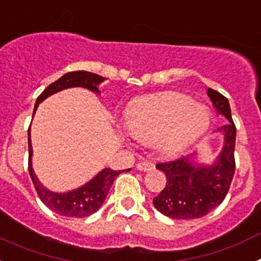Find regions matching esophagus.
<instances>
[{
	"mask_svg": "<svg viewBox=\"0 0 261 261\" xmlns=\"http://www.w3.org/2000/svg\"><path fill=\"white\" fill-rule=\"evenodd\" d=\"M136 168H137L138 171H150L154 168V163L153 162H138L136 165Z\"/></svg>",
	"mask_w": 261,
	"mask_h": 261,
	"instance_id": "obj_1",
	"label": "esophagus"
}]
</instances>
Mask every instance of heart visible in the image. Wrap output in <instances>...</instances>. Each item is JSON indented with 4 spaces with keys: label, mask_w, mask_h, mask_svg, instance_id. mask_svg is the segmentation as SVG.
Masks as SVG:
<instances>
[{
    "label": "heart",
    "mask_w": 261,
    "mask_h": 261,
    "mask_svg": "<svg viewBox=\"0 0 261 261\" xmlns=\"http://www.w3.org/2000/svg\"><path fill=\"white\" fill-rule=\"evenodd\" d=\"M212 123V115L205 106L176 91L159 93L133 100L125 115L129 133L144 142L158 144L165 153L183 150Z\"/></svg>",
    "instance_id": "b5f03b06"
}]
</instances>
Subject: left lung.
Here are the masks:
<instances>
[{
	"instance_id": "left-lung-1",
	"label": "left lung",
	"mask_w": 261,
	"mask_h": 261,
	"mask_svg": "<svg viewBox=\"0 0 261 261\" xmlns=\"http://www.w3.org/2000/svg\"><path fill=\"white\" fill-rule=\"evenodd\" d=\"M206 93L217 114L229 120L218 129L225 136L220 155L212 165L197 163L196 154L156 165L167 181L162 192L153 199V204L161 213L174 220H193L206 216L225 200L234 176L237 128L229 100L213 89H208Z\"/></svg>"
}]
</instances>
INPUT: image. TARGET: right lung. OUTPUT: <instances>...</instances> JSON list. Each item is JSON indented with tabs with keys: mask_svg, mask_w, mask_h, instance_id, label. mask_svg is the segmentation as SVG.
I'll return each instance as SVG.
<instances>
[{
	"mask_svg": "<svg viewBox=\"0 0 261 261\" xmlns=\"http://www.w3.org/2000/svg\"><path fill=\"white\" fill-rule=\"evenodd\" d=\"M106 78L102 75H98L95 73H90V71L78 70L70 71L66 74L62 75L61 78L50 84L47 89L38 96L34 108V114H35L36 108L39 103H41L48 96L53 94L59 93L61 90L69 89V87H85L89 89L94 93L99 94V84H102ZM121 171L125 170H120L115 171L111 168H105L99 172L96 176H94L89 183L85 186L80 187L77 190L69 191V192L57 193L47 190L43 184L39 181L38 176L34 172L32 168V146H31V138H30V129H29V172L32 179V183L35 186V190L38 192V196L40 200L47 205L48 208L55 213L60 216L65 217H75V218H82L87 217L90 214L95 213L102 204L105 202L106 197L108 195L111 186L114 184L115 179Z\"/></svg>",
	"mask_w": 261,
	"mask_h": 261,
	"instance_id": "add662e5",
	"label": "right lung"
}]
</instances>
